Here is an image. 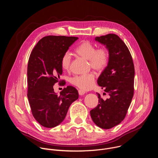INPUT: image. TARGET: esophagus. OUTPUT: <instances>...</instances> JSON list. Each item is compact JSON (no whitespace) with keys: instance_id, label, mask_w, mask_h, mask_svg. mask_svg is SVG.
Listing matches in <instances>:
<instances>
[{"instance_id":"1","label":"esophagus","mask_w":158,"mask_h":158,"mask_svg":"<svg viewBox=\"0 0 158 158\" xmlns=\"http://www.w3.org/2000/svg\"><path fill=\"white\" fill-rule=\"evenodd\" d=\"M78 93H79V94L81 95V96H83V95L85 93V92L84 91H83V90H81V89H79V90Z\"/></svg>"}]
</instances>
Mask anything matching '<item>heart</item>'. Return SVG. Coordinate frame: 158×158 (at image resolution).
Instances as JSON below:
<instances>
[{
	"label": "heart",
	"mask_w": 158,
	"mask_h": 158,
	"mask_svg": "<svg viewBox=\"0 0 158 158\" xmlns=\"http://www.w3.org/2000/svg\"><path fill=\"white\" fill-rule=\"evenodd\" d=\"M76 52L81 57L88 60L91 68L97 72L104 71L109 60V54L107 48H101L96 49L94 45L88 40L83 41L76 49ZM71 56L69 52H65L61 58L62 68L68 71L70 68ZM71 83L74 85L87 91L91 89L95 82V76L89 73L82 75H76L71 78Z\"/></svg>",
	"instance_id": "1"
}]
</instances>
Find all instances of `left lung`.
Segmentation results:
<instances>
[{
	"label": "left lung",
	"instance_id": "1",
	"mask_svg": "<svg viewBox=\"0 0 158 158\" xmlns=\"http://www.w3.org/2000/svg\"><path fill=\"white\" fill-rule=\"evenodd\" d=\"M95 40L106 46L109 60L106 68L98 79L104 89L103 100L97 93L98 105L90 111L93 122L99 127L109 129L119 124L127 114L134 95V66L131 54L125 43L114 34L96 37Z\"/></svg>",
	"mask_w": 158,
	"mask_h": 158
}]
</instances>
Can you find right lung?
Segmentation results:
<instances>
[{
    "mask_svg": "<svg viewBox=\"0 0 158 158\" xmlns=\"http://www.w3.org/2000/svg\"><path fill=\"white\" fill-rule=\"evenodd\" d=\"M77 39V37L46 36L31 53L27 65V98L34 118L45 127L60 124L71 104L79 98L77 90L73 86L64 87L59 96L53 88L56 82H61L62 55Z\"/></svg>",
    "mask_w": 158,
    "mask_h": 158,
    "instance_id": "add662e5",
    "label": "right lung"
}]
</instances>
